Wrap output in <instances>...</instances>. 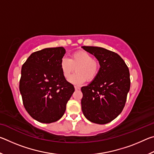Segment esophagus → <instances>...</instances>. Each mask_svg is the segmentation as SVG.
Segmentation results:
<instances>
[{
    "instance_id": "esophagus-1",
    "label": "esophagus",
    "mask_w": 154,
    "mask_h": 154,
    "mask_svg": "<svg viewBox=\"0 0 154 154\" xmlns=\"http://www.w3.org/2000/svg\"><path fill=\"white\" fill-rule=\"evenodd\" d=\"M75 90H78L80 89V88H79V86H76V85H75Z\"/></svg>"
}]
</instances>
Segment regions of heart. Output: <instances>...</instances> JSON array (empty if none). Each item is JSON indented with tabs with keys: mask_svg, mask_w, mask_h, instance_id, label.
I'll return each instance as SVG.
<instances>
[{
	"mask_svg": "<svg viewBox=\"0 0 154 154\" xmlns=\"http://www.w3.org/2000/svg\"><path fill=\"white\" fill-rule=\"evenodd\" d=\"M98 62L93 59L92 56L85 51H78L71 56V59L63 58L60 61V69L66 79H69L76 70V73L69 79L73 84L80 85L86 79L89 82L94 80L99 71Z\"/></svg>",
	"mask_w": 154,
	"mask_h": 154,
	"instance_id": "obj_1",
	"label": "heart"
}]
</instances>
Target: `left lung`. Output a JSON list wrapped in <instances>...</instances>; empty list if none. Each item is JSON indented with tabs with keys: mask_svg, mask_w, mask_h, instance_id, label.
<instances>
[{
	"mask_svg": "<svg viewBox=\"0 0 154 154\" xmlns=\"http://www.w3.org/2000/svg\"><path fill=\"white\" fill-rule=\"evenodd\" d=\"M100 64L97 76L82 88V109L88 120L105 124L122 113L130 90L129 69L118 54L103 48L83 46Z\"/></svg>",
	"mask_w": 154,
	"mask_h": 154,
	"instance_id": "obj_1",
	"label": "left lung"
}]
</instances>
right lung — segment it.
<instances>
[{
  "label": "right lung",
  "instance_id": "obj_1",
  "mask_svg": "<svg viewBox=\"0 0 154 154\" xmlns=\"http://www.w3.org/2000/svg\"><path fill=\"white\" fill-rule=\"evenodd\" d=\"M62 47L35 51L23 64L20 91L26 110L35 120L49 124L60 119L73 92V85L62 74Z\"/></svg>",
  "mask_w": 154,
  "mask_h": 154
}]
</instances>
